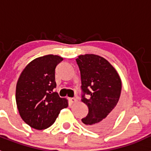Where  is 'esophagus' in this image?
Wrapping results in <instances>:
<instances>
[{"instance_id": "34e87169", "label": "esophagus", "mask_w": 151, "mask_h": 151, "mask_svg": "<svg viewBox=\"0 0 151 151\" xmlns=\"http://www.w3.org/2000/svg\"><path fill=\"white\" fill-rule=\"evenodd\" d=\"M69 101H70V103H72V104H74V103H76L77 101V100L75 98V97H72V98H69Z\"/></svg>"}]
</instances>
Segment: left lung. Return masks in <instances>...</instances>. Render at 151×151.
Here are the masks:
<instances>
[{"label":"left lung","instance_id":"obj_1","mask_svg":"<svg viewBox=\"0 0 151 151\" xmlns=\"http://www.w3.org/2000/svg\"><path fill=\"white\" fill-rule=\"evenodd\" d=\"M82 101L88 114L82 119L85 126L94 132L105 130L116 120L121 108L122 82L115 68L95 54L78 56Z\"/></svg>","mask_w":151,"mask_h":151}]
</instances>
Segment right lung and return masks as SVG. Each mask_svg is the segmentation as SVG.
Returning a JSON list of instances; mask_svg holds the SVG:
<instances>
[{"mask_svg": "<svg viewBox=\"0 0 151 151\" xmlns=\"http://www.w3.org/2000/svg\"><path fill=\"white\" fill-rule=\"evenodd\" d=\"M63 60L53 54L38 57L19 76L16 88L17 108L22 120L33 129L49 128L60 110L68 106L67 100L53 91L57 86L56 66Z\"/></svg>", "mask_w": 151, "mask_h": 151, "instance_id": "right-lung-1", "label": "right lung"}]
</instances>
